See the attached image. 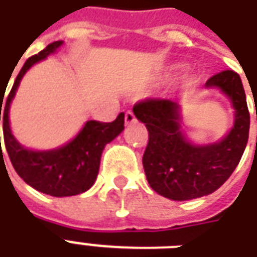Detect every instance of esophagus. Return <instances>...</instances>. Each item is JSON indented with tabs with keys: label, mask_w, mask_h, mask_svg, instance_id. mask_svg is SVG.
<instances>
[{
	"label": "esophagus",
	"mask_w": 257,
	"mask_h": 257,
	"mask_svg": "<svg viewBox=\"0 0 257 257\" xmlns=\"http://www.w3.org/2000/svg\"><path fill=\"white\" fill-rule=\"evenodd\" d=\"M134 121H136V116H134V113H133L132 110H127L124 113V123L125 124H132Z\"/></svg>",
	"instance_id": "1"
}]
</instances>
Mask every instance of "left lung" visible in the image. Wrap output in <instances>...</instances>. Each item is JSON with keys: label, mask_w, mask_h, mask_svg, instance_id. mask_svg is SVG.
Segmentation results:
<instances>
[{"label": "left lung", "mask_w": 257, "mask_h": 257, "mask_svg": "<svg viewBox=\"0 0 257 257\" xmlns=\"http://www.w3.org/2000/svg\"><path fill=\"white\" fill-rule=\"evenodd\" d=\"M206 87L220 88L235 109L234 127L220 143L191 144L180 130V106L170 99L147 98L133 108L149 134L143 156L147 180L152 190L173 201L195 199L220 188L248 144L250 117L239 74L223 70L207 80Z\"/></svg>", "instance_id": "8db88e82"}]
</instances>
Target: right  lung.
I'll use <instances>...</instances> for the list:
<instances>
[{"label": "right lung", "instance_id": "obj_1", "mask_svg": "<svg viewBox=\"0 0 257 257\" xmlns=\"http://www.w3.org/2000/svg\"><path fill=\"white\" fill-rule=\"evenodd\" d=\"M61 45L62 41L51 43L37 55L30 56L16 76L15 83L4 102V141L12 166L25 183L47 195L72 196L90 190L95 183L105 145L124 130V113H120L112 123L96 120L87 121L74 140L52 151H32L16 141L9 127L8 113L22 77L34 63L45 59ZM4 94L5 92H3L1 106Z\"/></svg>", "mask_w": 257, "mask_h": 257}]
</instances>
